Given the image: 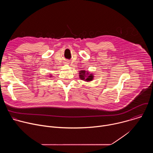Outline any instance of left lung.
Here are the masks:
<instances>
[{"instance_id": "left-lung-1", "label": "left lung", "mask_w": 153, "mask_h": 153, "mask_svg": "<svg viewBox=\"0 0 153 153\" xmlns=\"http://www.w3.org/2000/svg\"><path fill=\"white\" fill-rule=\"evenodd\" d=\"M79 76H80V77L81 79L84 80L85 79V71H80ZM93 76L92 74H91L90 76L87 77V78L85 79V80L86 81H90L93 79Z\"/></svg>"}]
</instances>
